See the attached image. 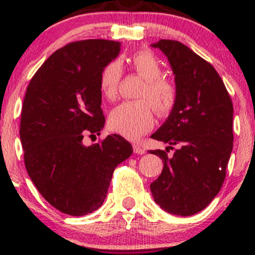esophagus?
<instances>
[{"instance_id":"1","label":"esophagus","mask_w":255,"mask_h":255,"mask_svg":"<svg viewBox=\"0 0 255 255\" xmlns=\"http://www.w3.org/2000/svg\"><path fill=\"white\" fill-rule=\"evenodd\" d=\"M133 150H134V152H135V153H137V154H142V153H145V148L142 147L141 145H136V144H134V145H133Z\"/></svg>"}]
</instances>
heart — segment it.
<instances>
[{
	"label": "heart",
	"instance_id": "1",
	"mask_svg": "<svg viewBox=\"0 0 255 255\" xmlns=\"http://www.w3.org/2000/svg\"><path fill=\"white\" fill-rule=\"evenodd\" d=\"M131 68L144 79L139 101L125 102L110 113L109 124L114 130L130 140L139 139L154 125V109L160 116L168 115L175 107L177 91L168 79L162 78L163 69L150 51H139L129 58ZM122 69L118 61L105 64L99 74V89L108 101H115L121 83Z\"/></svg>",
	"mask_w": 255,
	"mask_h": 255
}]
</instances>
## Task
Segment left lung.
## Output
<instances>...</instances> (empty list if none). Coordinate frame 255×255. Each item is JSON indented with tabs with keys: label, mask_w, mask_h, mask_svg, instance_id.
I'll return each mask as SVG.
<instances>
[{
	"label": "left lung",
	"mask_w": 255,
	"mask_h": 255,
	"mask_svg": "<svg viewBox=\"0 0 255 255\" xmlns=\"http://www.w3.org/2000/svg\"><path fill=\"white\" fill-rule=\"evenodd\" d=\"M168 57L177 99L152 139L169 146L151 153L163 160L162 174L151 183L154 201L166 212L192 216L221 191L233 151V102L211 63L177 40L152 44ZM177 145L171 157L169 148Z\"/></svg>",
	"instance_id": "1"
}]
</instances>
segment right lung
Segmentation results:
<instances>
[{
  "mask_svg": "<svg viewBox=\"0 0 255 255\" xmlns=\"http://www.w3.org/2000/svg\"><path fill=\"white\" fill-rule=\"evenodd\" d=\"M121 44L78 40L58 49L28 84L20 140L28 176L51 206L85 216L102 206L115 168L133 153L118 134L85 146V135L103 129L99 74L118 57Z\"/></svg>",
  "mask_w": 255,
  "mask_h": 255,
  "instance_id": "1",
  "label": "right lung"
}]
</instances>
